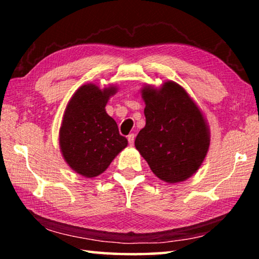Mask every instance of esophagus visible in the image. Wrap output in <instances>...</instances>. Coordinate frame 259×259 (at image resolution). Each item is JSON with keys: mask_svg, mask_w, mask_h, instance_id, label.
<instances>
[{"mask_svg": "<svg viewBox=\"0 0 259 259\" xmlns=\"http://www.w3.org/2000/svg\"><path fill=\"white\" fill-rule=\"evenodd\" d=\"M128 142H129L130 145H134V142H135V135L134 134L128 135Z\"/></svg>", "mask_w": 259, "mask_h": 259, "instance_id": "obj_1", "label": "esophagus"}]
</instances>
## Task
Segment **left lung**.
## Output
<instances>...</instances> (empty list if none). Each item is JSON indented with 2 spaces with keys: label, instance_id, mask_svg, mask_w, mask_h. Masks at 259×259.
Instances as JSON below:
<instances>
[{
  "label": "left lung",
  "instance_id": "left-lung-1",
  "mask_svg": "<svg viewBox=\"0 0 259 259\" xmlns=\"http://www.w3.org/2000/svg\"><path fill=\"white\" fill-rule=\"evenodd\" d=\"M146 124L135 146L161 181L175 184L198 171L210 145V131L198 105L182 85L166 81L160 88L145 85Z\"/></svg>",
  "mask_w": 259,
  "mask_h": 259
}]
</instances>
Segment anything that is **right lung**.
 <instances>
[{"mask_svg":"<svg viewBox=\"0 0 259 259\" xmlns=\"http://www.w3.org/2000/svg\"><path fill=\"white\" fill-rule=\"evenodd\" d=\"M117 88L100 89L94 83L81 85L65 108L59 129V147L73 171L85 178L103 174L128 140L106 113L108 99Z\"/></svg>","mask_w":259,"mask_h":259,"instance_id":"1","label":"right lung"}]
</instances>
